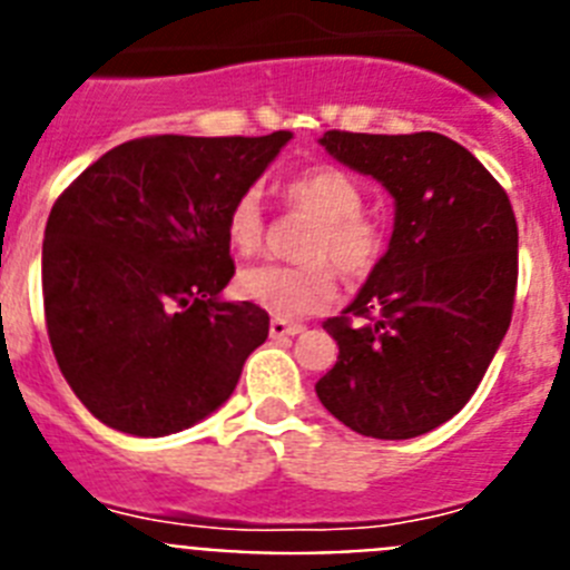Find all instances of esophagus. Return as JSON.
<instances>
[{"instance_id": "esophagus-1", "label": "esophagus", "mask_w": 570, "mask_h": 570, "mask_svg": "<svg viewBox=\"0 0 570 570\" xmlns=\"http://www.w3.org/2000/svg\"><path fill=\"white\" fill-rule=\"evenodd\" d=\"M302 331H305V325H302V322L279 320V316H276V320H271V336H274V340H285V336H296V334H302Z\"/></svg>"}]
</instances>
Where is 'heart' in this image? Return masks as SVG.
<instances>
[{
	"label": "heart",
	"mask_w": 570,
	"mask_h": 570,
	"mask_svg": "<svg viewBox=\"0 0 570 570\" xmlns=\"http://www.w3.org/2000/svg\"><path fill=\"white\" fill-rule=\"evenodd\" d=\"M282 199L294 214L311 216L299 239L302 262H271L242 271L236 288L245 299L279 320L328 308L340 276L365 282L387 254V228L380 216L362 210V185L334 165H316L282 185ZM225 236L239 256L259 254L268 236L256 190H242L225 214Z\"/></svg>",
	"instance_id": "obj_1"
}]
</instances>
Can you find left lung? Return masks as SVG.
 Segmentation results:
<instances>
[{
    "mask_svg": "<svg viewBox=\"0 0 570 570\" xmlns=\"http://www.w3.org/2000/svg\"><path fill=\"white\" fill-rule=\"evenodd\" d=\"M396 199L391 248L342 316L322 322L340 360L316 396L351 431L411 440L460 414L517 299V216L505 188L434 130L320 139Z\"/></svg>",
    "mask_w": 570,
    "mask_h": 570,
    "instance_id": "left-lung-1",
    "label": "left lung"
}]
</instances>
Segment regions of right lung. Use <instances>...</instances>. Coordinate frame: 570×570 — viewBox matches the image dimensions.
<instances>
[{"instance_id": "obj_1", "label": "right lung", "mask_w": 570, "mask_h": 570, "mask_svg": "<svg viewBox=\"0 0 570 570\" xmlns=\"http://www.w3.org/2000/svg\"><path fill=\"white\" fill-rule=\"evenodd\" d=\"M288 139L142 136L59 194L42 242L45 325L99 422L176 434L234 394L271 320L254 302H219L234 276L225 214Z\"/></svg>"}]
</instances>
